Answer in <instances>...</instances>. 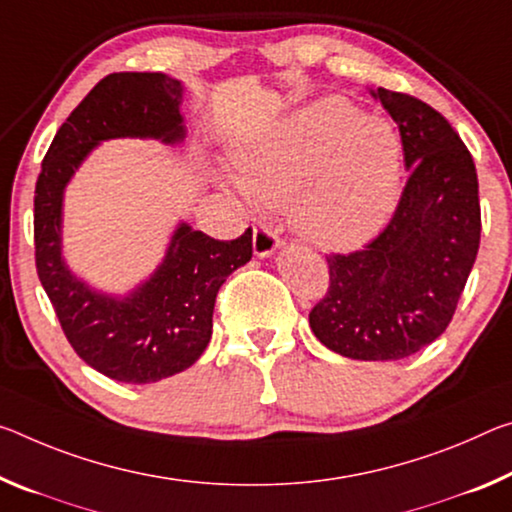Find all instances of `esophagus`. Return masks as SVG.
<instances>
[{"label":"esophagus","mask_w":512,"mask_h":512,"mask_svg":"<svg viewBox=\"0 0 512 512\" xmlns=\"http://www.w3.org/2000/svg\"><path fill=\"white\" fill-rule=\"evenodd\" d=\"M282 241L278 239V234H275L269 225H255V232H253V250L257 257H269L275 248H280Z\"/></svg>","instance_id":"34e87169"}]
</instances>
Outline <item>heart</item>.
<instances>
[{
    "instance_id": "b5f03b06",
    "label": "heart",
    "mask_w": 512,
    "mask_h": 512,
    "mask_svg": "<svg viewBox=\"0 0 512 512\" xmlns=\"http://www.w3.org/2000/svg\"><path fill=\"white\" fill-rule=\"evenodd\" d=\"M232 161L250 198L262 205L291 200L294 230L323 248L362 246L399 200V132L342 97L314 102L241 143Z\"/></svg>"
}]
</instances>
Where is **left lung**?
<instances>
[{"label": "left lung", "mask_w": 512, "mask_h": 512, "mask_svg": "<svg viewBox=\"0 0 512 512\" xmlns=\"http://www.w3.org/2000/svg\"><path fill=\"white\" fill-rule=\"evenodd\" d=\"M399 125L410 170L394 216L362 250L326 255L328 291L310 312L316 339L344 358L403 360L456 314L481 243L472 154L431 104L371 91Z\"/></svg>", "instance_id": "left-lung-1"}]
</instances>
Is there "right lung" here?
Returning <instances> with one entry per match:
<instances>
[{"label": "right lung", "mask_w": 512, "mask_h": 512, "mask_svg": "<svg viewBox=\"0 0 512 512\" xmlns=\"http://www.w3.org/2000/svg\"><path fill=\"white\" fill-rule=\"evenodd\" d=\"M182 84L164 72H113L59 127L34 196L36 271L63 335L88 367L120 383H157L189 369L212 339L216 294L253 257V230L218 241L180 223L157 271L125 298L97 294L61 257L63 189L100 141L180 143Z\"/></svg>", "instance_id": "add662e5"}]
</instances>
